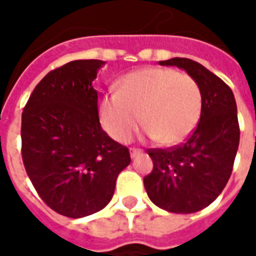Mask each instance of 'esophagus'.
<instances>
[{"label":"esophagus","mask_w":256,"mask_h":256,"mask_svg":"<svg viewBox=\"0 0 256 256\" xmlns=\"http://www.w3.org/2000/svg\"><path fill=\"white\" fill-rule=\"evenodd\" d=\"M142 150H137V148H130V156H132V159H134L136 156H138Z\"/></svg>","instance_id":"esophagus-1"}]
</instances>
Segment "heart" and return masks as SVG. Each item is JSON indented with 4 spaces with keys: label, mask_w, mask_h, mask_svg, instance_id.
I'll list each match as a JSON object with an SVG mask.
<instances>
[{
    "label": "heart",
    "mask_w": 256,
    "mask_h": 256,
    "mask_svg": "<svg viewBox=\"0 0 256 256\" xmlns=\"http://www.w3.org/2000/svg\"><path fill=\"white\" fill-rule=\"evenodd\" d=\"M100 122L118 142H128L138 126L158 144L181 142L198 126L202 93L188 74L172 68L148 67L126 74L118 82V93L102 96Z\"/></svg>",
    "instance_id": "obj_1"
}]
</instances>
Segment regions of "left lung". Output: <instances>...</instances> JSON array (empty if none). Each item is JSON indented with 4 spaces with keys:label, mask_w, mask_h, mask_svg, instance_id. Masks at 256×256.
Returning <instances> with one entry per match:
<instances>
[{
    "label": "left lung",
    "mask_w": 256,
    "mask_h": 256,
    "mask_svg": "<svg viewBox=\"0 0 256 256\" xmlns=\"http://www.w3.org/2000/svg\"><path fill=\"white\" fill-rule=\"evenodd\" d=\"M159 64L176 66L196 80L202 115L184 144L148 150L154 170L144 178V185L158 207L192 214L212 203L229 181L240 141L236 100L230 88L198 62L174 58Z\"/></svg>",
    "instance_id": "obj_1"
}]
</instances>
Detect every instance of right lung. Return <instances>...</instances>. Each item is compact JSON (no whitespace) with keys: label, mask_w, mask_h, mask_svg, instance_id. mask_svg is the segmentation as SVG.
I'll return each mask as SVG.
<instances>
[{"label":"right lung","mask_w":256,"mask_h":256,"mask_svg":"<svg viewBox=\"0 0 256 256\" xmlns=\"http://www.w3.org/2000/svg\"><path fill=\"white\" fill-rule=\"evenodd\" d=\"M106 62L74 60L48 74L22 114V158L56 212L84 218L111 202L130 154L101 128L93 80Z\"/></svg>","instance_id":"obj_1"}]
</instances>
